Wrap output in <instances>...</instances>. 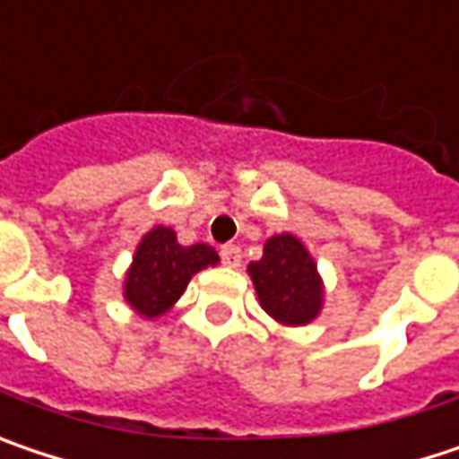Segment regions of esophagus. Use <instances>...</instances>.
<instances>
[{
	"label": "esophagus",
	"mask_w": 459,
	"mask_h": 459,
	"mask_svg": "<svg viewBox=\"0 0 459 459\" xmlns=\"http://www.w3.org/2000/svg\"><path fill=\"white\" fill-rule=\"evenodd\" d=\"M221 262L229 264V267H238V264H241V249H238L236 244L221 247Z\"/></svg>",
	"instance_id": "1"
}]
</instances>
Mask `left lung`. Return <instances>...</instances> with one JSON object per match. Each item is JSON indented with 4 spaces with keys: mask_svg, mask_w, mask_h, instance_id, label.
Segmentation results:
<instances>
[{
    "mask_svg": "<svg viewBox=\"0 0 459 459\" xmlns=\"http://www.w3.org/2000/svg\"><path fill=\"white\" fill-rule=\"evenodd\" d=\"M262 309L281 325H307L322 307L316 264L304 244L290 236H273L259 262L249 264Z\"/></svg>",
    "mask_w": 459,
    "mask_h": 459,
    "instance_id": "1",
    "label": "left lung"
}]
</instances>
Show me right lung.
I'll return each instance as SVG.
<instances>
[{
    "instance_id": "obj_1",
    "label": "right lung",
    "mask_w": 459,
    "mask_h": 459,
    "mask_svg": "<svg viewBox=\"0 0 459 459\" xmlns=\"http://www.w3.org/2000/svg\"><path fill=\"white\" fill-rule=\"evenodd\" d=\"M215 262L218 255L212 247H181L174 230L158 226L137 247L124 285V299L143 316H158L184 293L195 273Z\"/></svg>"
}]
</instances>
